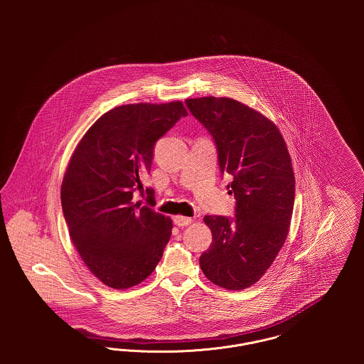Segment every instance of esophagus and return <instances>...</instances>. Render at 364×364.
<instances>
[{"label":"esophagus","mask_w":364,"mask_h":364,"mask_svg":"<svg viewBox=\"0 0 364 364\" xmlns=\"http://www.w3.org/2000/svg\"><path fill=\"white\" fill-rule=\"evenodd\" d=\"M192 223V218L184 217V215H176L174 217V224L177 226H187Z\"/></svg>","instance_id":"obj_1"}]
</instances>
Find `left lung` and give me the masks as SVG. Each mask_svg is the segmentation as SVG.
Instances as JSON below:
<instances>
[{
    "label": "left lung",
    "mask_w": 364,
    "mask_h": 364,
    "mask_svg": "<svg viewBox=\"0 0 364 364\" xmlns=\"http://www.w3.org/2000/svg\"><path fill=\"white\" fill-rule=\"evenodd\" d=\"M192 116L215 141L223 173L236 198V218L206 215L213 242L199 258L203 274L228 291L258 282L287 240L294 211V174L277 125L232 98H188Z\"/></svg>",
    "instance_id": "1"
}]
</instances>
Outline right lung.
<instances>
[{
    "mask_svg": "<svg viewBox=\"0 0 364 364\" xmlns=\"http://www.w3.org/2000/svg\"><path fill=\"white\" fill-rule=\"evenodd\" d=\"M187 110L181 101L114 107L77 143L63 178L61 205L70 239L88 270L113 289L149 277L172 235V220L153 210L140 178L150 173L154 144Z\"/></svg>",
    "mask_w": 364,
    "mask_h": 364,
    "instance_id": "obj_1",
    "label": "right lung"
}]
</instances>
